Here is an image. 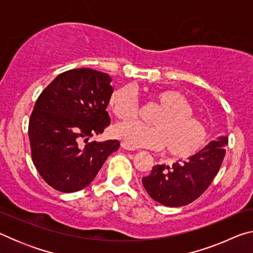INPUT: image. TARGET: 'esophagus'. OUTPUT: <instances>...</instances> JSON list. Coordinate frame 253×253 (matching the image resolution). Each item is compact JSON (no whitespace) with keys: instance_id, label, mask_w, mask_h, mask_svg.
<instances>
[{"instance_id":"esophagus-1","label":"esophagus","mask_w":253,"mask_h":253,"mask_svg":"<svg viewBox=\"0 0 253 253\" xmlns=\"http://www.w3.org/2000/svg\"><path fill=\"white\" fill-rule=\"evenodd\" d=\"M122 147L124 148V149H126V151H135V147H132V146H130V145H128L127 143H125V142H122Z\"/></svg>"}]
</instances>
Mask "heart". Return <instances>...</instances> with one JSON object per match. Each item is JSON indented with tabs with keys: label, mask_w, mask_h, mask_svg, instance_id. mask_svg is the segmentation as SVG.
Wrapping results in <instances>:
<instances>
[{
	"label": "heart",
	"mask_w": 253,
	"mask_h": 253,
	"mask_svg": "<svg viewBox=\"0 0 253 253\" xmlns=\"http://www.w3.org/2000/svg\"><path fill=\"white\" fill-rule=\"evenodd\" d=\"M161 107L154 116V126L125 123L114 128L118 138L132 147L158 149L166 146L170 155L185 158L204 146L208 139L207 126L193 116V106L183 93L164 89L153 93ZM108 105L118 119L132 121L139 110L136 93L130 85H123L111 92Z\"/></svg>",
	"instance_id": "1"
}]
</instances>
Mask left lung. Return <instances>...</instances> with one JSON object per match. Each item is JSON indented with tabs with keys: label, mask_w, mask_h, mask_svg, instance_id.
<instances>
[{
	"label": "left lung",
	"mask_w": 253,
	"mask_h": 253,
	"mask_svg": "<svg viewBox=\"0 0 253 253\" xmlns=\"http://www.w3.org/2000/svg\"><path fill=\"white\" fill-rule=\"evenodd\" d=\"M228 137L221 136L190 161L174 163L172 166L155 165L142 182L145 190L156 202L176 208L190 204L202 195L219 172L225 155Z\"/></svg>",
	"instance_id": "1"
}]
</instances>
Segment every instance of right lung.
Listing matches in <instances>:
<instances>
[{
    "label": "right lung",
    "mask_w": 253,
    "mask_h": 253,
    "mask_svg": "<svg viewBox=\"0 0 253 253\" xmlns=\"http://www.w3.org/2000/svg\"><path fill=\"white\" fill-rule=\"evenodd\" d=\"M108 74L80 68L60 74L37 99L29 122L33 164L54 190L72 193L92 182L116 139L88 140L110 124L107 113L114 91Z\"/></svg>",
    "instance_id": "obj_1"
}]
</instances>
